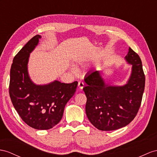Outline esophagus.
Returning <instances> with one entry per match:
<instances>
[{
  "label": "esophagus",
  "instance_id": "1",
  "mask_svg": "<svg viewBox=\"0 0 157 157\" xmlns=\"http://www.w3.org/2000/svg\"><path fill=\"white\" fill-rule=\"evenodd\" d=\"M84 86H85V83H84V82H81V81L78 82V87H79L81 90H82V89H83V87H84Z\"/></svg>",
  "mask_w": 157,
  "mask_h": 157
}]
</instances>
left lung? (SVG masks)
Masks as SVG:
<instances>
[{
    "label": "left lung",
    "instance_id": "obj_1",
    "mask_svg": "<svg viewBox=\"0 0 157 157\" xmlns=\"http://www.w3.org/2000/svg\"><path fill=\"white\" fill-rule=\"evenodd\" d=\"M124 58L132 65L125 85L109 86L95 70L90 71L84 79L87 84L83 89L87 97V117L99 130L113 131L125 127L134 119L140 106L145 84L142 62L131 48Z\"/></svg>",
    "mask_w": 157,
    "mask_h": 157
}]
</instances>
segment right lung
Returning a JSON list of instances; mask_svg holds the SVG:
<instances>
[{"mask_svg":"<svg viewBox=\"0 0 157 157\" xmlns=\"http://www.w3.org/2000/svg\"><path fill=\"white\" fill-rule=\"evenodd\" d=\"M41 36L36 35L14 56L10 69L9 94L16 111L28 125L38 130L50 129L62 119L64 107L75 94L78 82L59 81L36 85L28 72L29 56Z\"/></svg>","mask_w":157,"mask_h":157,"instance_id":"1","label":"right lung"}]
</instances>
